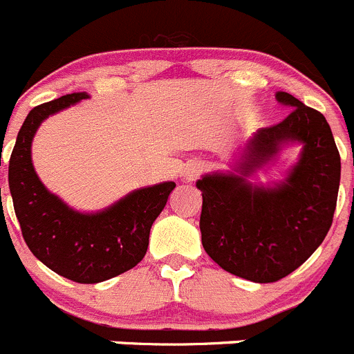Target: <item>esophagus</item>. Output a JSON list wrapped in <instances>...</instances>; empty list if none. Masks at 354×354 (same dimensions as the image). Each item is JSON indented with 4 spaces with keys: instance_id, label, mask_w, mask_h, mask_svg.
Returning <instances> with one entry per match:
<instances>
[{
    "instance_id": "34e87169",
    "label": "esophagus",
    "mask_w": 354,
    "mask_h": 354,
    "mask_svg": "<svg viewBox=\"0 0 354 354\" xmlns=\"http://www.w3.org/2000/svg\"><path fill=\"white\" fill-rule=\"evenodd\" d=\"M202 171H204V164H202V162H190L187 167H185L183 178L187 181H195L198 176H201Z\"/></svg>"
}]
</instances>
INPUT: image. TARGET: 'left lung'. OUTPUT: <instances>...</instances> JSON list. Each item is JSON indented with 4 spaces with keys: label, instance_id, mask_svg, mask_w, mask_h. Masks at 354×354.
<instances>
[{
    "label": "left lung",
    "instance_id": "8db88e82",
    "mask_svg": "<svg viewBox=\"0 0 354 354\" xmlns=\"http://www.w3.org/2000/svg\"><path fill=\"white\" fill-rule=\"evenodd\" d=\"M277 100L290 107L289 115L252 136L240 174L197 181L205 252L228 273L257 283L283 279L318 249L330 230L341 181V156L324 114L286 91ZM290 141L303 142L304 152L282 184L256 187L245 180Z\"/></svg>",
    "mask_w": 354,
    "mask_h": 354
}]
</instances>
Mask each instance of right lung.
Segmentation results:
<instances>
[{
	"instance_id": "right-lung-1",
	"label": "right lung",
	"mask_w": 354,
	"mask_h": 354,
	"mask_svg": "<svg viewBox=\"0 0 354 354\" xmlns=\"http://www.w3.org/2000/svg\"><path fill=\"white\" fill-rule=\"evenodd\" d=\"M88 95L71 93L29 112L13 147L8 185L22 236L30 252L58 275L77 283H98L135 268L149 247L153 221L176 183L140 188L100 212L86 214L50 194L30 160V143L48 115Z\"/></svg>"
}]
</instances>
